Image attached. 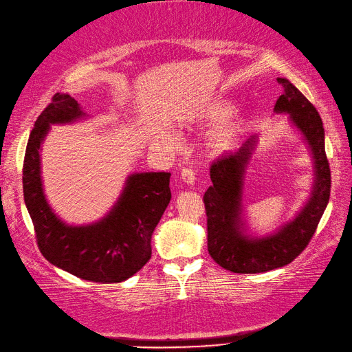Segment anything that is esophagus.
Masks as SVG:
<instances>
[{"instance_id":"obj_1","label":"esophagus","mask_w":352,"mask_h":352,"mask_svg":"<svg viewBox=\"0 0 352 352\" xmlns=\"http://www.w3.org/2000/svg\"><path fill=\"white\" fill-rule=\"evenodd\" d=\"M181 177H182V181H184L185 184H188V185L195 184V179H196L195 171H192V170L188 168V167H184V168L181 170Z\"/></svg>"}]
</instances>
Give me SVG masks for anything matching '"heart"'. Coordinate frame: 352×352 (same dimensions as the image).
I'll use <instances>...</instances> for the list:
<instances>
[{
  "label": "heart",
  "mask_w": 352,
  "mask_h": 352,
  "mask_svg": "<svg viewBox=\"0 0 352 352\" xmlns=\"http://www.w3.org/2000/svg\"><path fill=\"white\" fill-rule=\"evenodd\" d=\"M232 112V106L228 102H214L205 109V118L212 123H219V121L226 120ZM234 138L232 127H221L220 131L212 135L211 146L217 150V152H223L229 147ZM170 142H175V138H170Z\"/></svg>",
  "instance_id": "obj_1"
}]
</instances>
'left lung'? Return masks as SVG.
<instances>
[{
  "label": "left lung",
  "instance_id": "left-lung-1",
  "mask_svg": "<svg viewBox=\"0 0 352 352\" xmlns=\"http://www.w3.org/2000/svg\"><path fill=\"white\" fill-rule=\"evenodd\" d=\"M284 92L275 112L290 113V121L304 133L314 160L311 197L298 217L266 239H248L241 232V188L245 168L255 152L258 135H252L235 152L211 164L212 185L204 196L208 252L219 266L234 274H261L290 264L308 246L324 214L331 191V171L325 153V132L319 112L296 86L276 78Z\"/></svg>",
  "mask_w": 352,
  "mask_h": 352
}]
</instances>
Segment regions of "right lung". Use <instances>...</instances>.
<instances>
[{"label":"right lung","instance_id":"right-lung-1","mask_svg":"<svg viewBox=\"0 0 352 352\" xmlns=\"http://www.w3.org/2000/svg\"><path fill=\"white\" fill-rule=\"evenodd\" d=\"M82 116L73 97L57 92L36 120L23 166L25 206L36 243L50 263L86 281L121 283L144 267L152 256V234L171 199L170 173L132 175L109 216L96 225L62 223L42 191L39 148L50 124L68 123Z\"/></svg>","mask_w":352,"mask_h":352}]
</instances>
